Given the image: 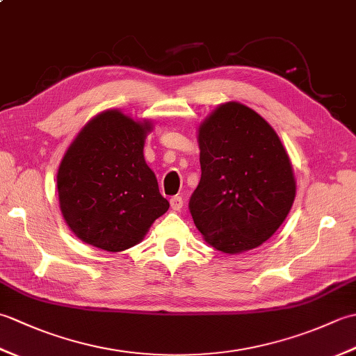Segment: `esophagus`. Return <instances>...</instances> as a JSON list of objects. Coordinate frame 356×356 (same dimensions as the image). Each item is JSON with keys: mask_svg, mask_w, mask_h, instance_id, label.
Returning <instances> with one entry per match:
<instances>
[{"mask_svg": "<svg viewBox=\"0 0 356 356\" xmlns=\"http://www.w3.org/2000/svg\"><path fill=\"white\" fill-rule=\"evenodd\" d=\"M170 205L172 211H180L184 207V199L180 197V195H174V197H171L170 200Z\"/></svg>", "mask_w": 356, "mask_h": 356, "instance_id": "1", "label": "esophagus"}]
</instances>
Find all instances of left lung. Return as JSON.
<instances>
[{
	"label": "left lung",
	"mask_w": 356,
	"mask_h": 356,
	"mask_svg": "<svg viewBox=\"0 0 356 356\" xmlns=\"http://www.w3.org/2000/svg\"><path fill=\"white\" fill-rule=\"evenodd\" d=\"M202 177L190 200L195 228L225 254L259 248L289 214L297 193L291 159L259 113L220 104L197 130Z\"/></svg>",
	"instance_id": "8db88e82"
}]
</instances>
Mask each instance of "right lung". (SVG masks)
Returning a JSON list of instances; mask_svg holds the SVG:
<instances>
[{
  "label": "right lung",
  "instance_id": "1",
  "mask_svg": "<svg viewBox=\"0 0 356 356\" xmlns=\"http://www.w3.org/2000/svg\"><path fill=\"white\" fill-rule=\"evenodd\" d=\"M149 120L118 108L81 128L56 174L59 209L81 241L107 252L140 243L170 203L143 157Z\"/></svg>",
  "mask_w": 356,
  "mask_h": 356
}]
</instances>
